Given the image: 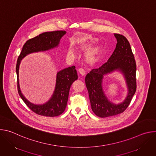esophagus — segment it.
<instances>
[{
    "instance_id": "1",
    "label": "esophagus",
    "mask_w": 156,
    "mask_h": 156,
    "mask_svg": "<svg viewBox=\"0 0 156 156\" xmlns=\"http://www.w3.org/2000/svg\"><path fill=\"white\" fill-rule=\"evenodd\" d=\"M78 72H79V73H80V75L81 76H84L85 75V73H85V70L83 69H82V68H80L78 69Z\"/></svg>"
}]
</instances>
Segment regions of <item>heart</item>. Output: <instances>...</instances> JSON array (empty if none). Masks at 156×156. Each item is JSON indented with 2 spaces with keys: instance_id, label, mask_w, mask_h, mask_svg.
<instances>
[{
  "instance_id": "b5f03b06",
  "label": "heart",
  "mask_w": 156,
  "mask_h": 156,
  "mask_svg": "<svg viewBox=\"0 0 156 156\" xmlns=\"http://www.w3.org/2000/svg\"><path fill=\"white\" fill-rule=\"evenodd\" d=\"M86 46H83L81 48H85ZM98 49L97 48H93V49H91V51H89L87 54V58L90 60H94L96 57V55L98 54ZM69 52L72 54V55H73L75 54V51H74V49L72 48V47H70L69 48Z\"/></svg>"
}]
</instances>
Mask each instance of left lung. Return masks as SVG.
<instances>
[{"label":"left lung","mask_w":156,"mask_h":156,"mask_svg":"<svg viewBox=\"0 0 156 156\" xmlns=\"http://www.w3.org/2000/svg\"><path fill=\"white\" fill-rule=\"evenodd\" d=\"M114 36L117 43L112 55L100 67L93 69L87 73L85 78L93 112L101 118L112 117L123 112L136 90V65L130 44L124 36L120 34H114ZM115 71H119L122 73L128 90L125 100L117 105L108 99L102 86L103 76Z\"/></svg>","instance_id":"1"}]
</instances>
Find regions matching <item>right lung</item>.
Instances as JSON below:
<instances>
[{"label":"right lung","instance_id":"right-lung-1","mask_svg":"<svg viewBox=\"0 0 156 156\" xmlns=\"http://www.w3.org/2000/svg\"><path fill=\"white\" fill-rule=\"evenodd\" d=\"M65 34V31L45 32L28 40L24 44L18 58L16 72L18 94L33 112L39 115L56 117L64 112L67 104L70 87L72 83L78 79L75 66H70L57 72L55 87L52 96L46 103L37 105L30 102L21 91L19 83V69L21 60L30 54L46 51L57 48L60 39Z\"/></svg>","mask_w":156,"mask_h":156}]
</instances>
